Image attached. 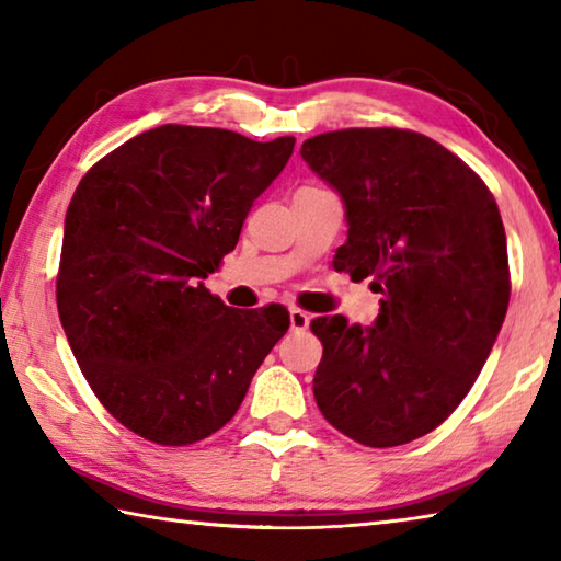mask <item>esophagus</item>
I'll list each match as a JSON object with an SVG mask.
<instances>
[{
    "label": "esophagus",
    "instance_id": "obj_1",
    "mask_svg": "<svg viewBox=\"0 0 561 561\" xmlns=\"http://www.w3.org/2000/svg\"><path fill=\"white\" fill-rule=\"evenodd\" d=\"M309 321H311V317L307 314V311L289 309V327H291V331H307L309 329Z\"/></svg>",
    "mask_w": 561,
    "mask_h": 561
}]
</instances>
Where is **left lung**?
Here are the masks:
<instances>
[{"instance_id":"obj_1","label":"left lung","mask_w":561,"mask_h":561,"mask_svg":"<svg viewBox=\"0 0 561 561\" xmlns=\"http://www.w3.org/2000/svg\"><path fill=\"white\" fill-rule=\"evenodd\" d=\"M301 158L336 190L348 240L334 267L374 277V327L321 317L319 411L368 448L431 433L480 376L510 304L507 237L472 168L403 128H346L304 140Z\"/></svg>"}]
</instances>
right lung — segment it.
I'll return each mask as SVG.
<instances>
[{
	"label": "right lung",
	"mask_w": 561,
	"mask_h": 561,
	"mask_svg": "<svg viewBox=\"0 0 561 561\" xmlns=\"http://www.w3.org/2000/svg\"><path fill=\"white\" fill-rule=\"evenodd\" d=\"M294 138L160 126L101 158L71 197L56 304L103 408L140 438L190 445L230 421L289 311L205 289Z\"/></svg>",
	"instance_id": "add662e5"
}]
</instances>
